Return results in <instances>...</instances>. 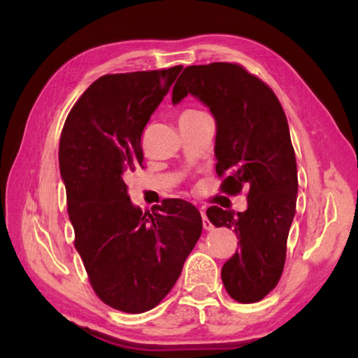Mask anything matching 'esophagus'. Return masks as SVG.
<instances>
[{
  "label": "esophagus",
  "mask_w": 358,
  "mask_h": 358,
  "mask_svg": "<svg viewBox=\"0 0 358 358\" xmlns=\"http://www.w3.org/2000/svg\"><path fill=\"white\" fill-rule=\"evenodd\" d=\"M201 220H203V227L206 231H210L212 227H214V224H212L210 222H209V218H208V215H206V210H201Z\"/></svg>",
  "instance_id": "esophagus-1"
}]
</instances>
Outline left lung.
<instances>
[{"instance_id":"left-lung-1","label":"left lung","mask_w":358,"mask_h":358,"mask_svg":"<svg viewBox=\"0 0 358 358\" xmlns=\"http://www.w3.org/2000/svg\"><path fill=\"white\" fill-rule=\"evenodd\" d=\"M189 94L215 120V169L226 175L222 189L231 195L248 191L245 212L206 210L212 224L229 227L238 237V250L222 268L223 285L234 300L260 301L283 272L299 191L285 110L269 86L231 63L186 67L172 103Z\"/></svg>"}]
</instances>
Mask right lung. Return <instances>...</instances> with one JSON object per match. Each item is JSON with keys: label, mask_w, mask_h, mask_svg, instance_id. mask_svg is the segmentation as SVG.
I'll use <instances>...</instances> for the list:
<instances>
[{"label": "right lung", "mask_w": 358, "mask_h": 358, "mask_svg": "<svg viewBox=\"0 0 358 358\" xmlns=\"http://www.w3.org/2000/svg\"><path fill=\"white\" fill-rule=\"evenodd\" d=\"M181 69L98 78L75 103L59 140L75 248L96 295L129 314L164 299L203 229L199 209L180 199L143 214L124 183L143 166V131Z\"/></svg>", "instance_id": "obj_1"}]
</instances>
